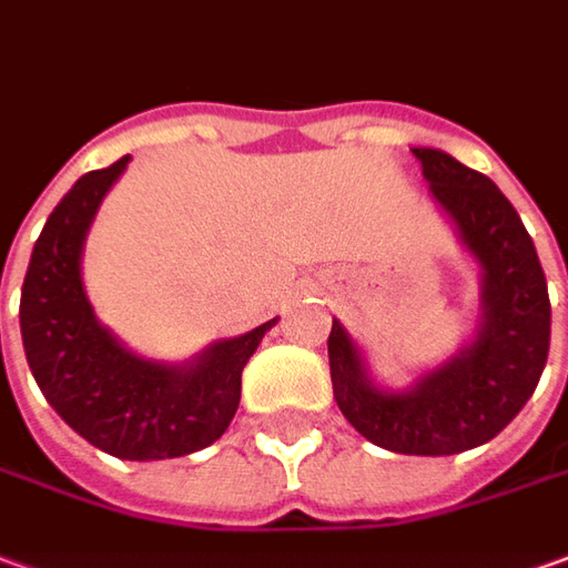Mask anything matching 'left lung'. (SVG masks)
Wrapping results in <instances>:
<instances>
[{
  "label": "left lung",
  "instance_id": "obj_1",
  "mask_svg": "<svg viewBox=\"0 0 568 568\" xmlns=\"http://www.w3.org/2000/svg\"><path fill=\"white\" fill-rule=\"evenodd\" d=\"M412 153L483 267V325L462 356L406 394H387L368 381L344 325L332 323V390L344 418L381 449L458 455L501 434L535 394L550 347V297L532 236L505 193L443 150Z\"/></svg>",
  "mask_w": 568,
  "mask_h": 568
}]
</instances>
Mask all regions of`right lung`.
Returning a JSON list of instances; mask_svg holds the SVG:
<instances>
[{
    "mask_svg": "<svg viewBox=\"0 0 568 568\" xmlns=\"http://www.w3.org/2000/svg\"><path fill=\"white\" fill-rule=\"evenodd\" d=\"M125 165L129 156L82 174L54 205L23 276L21 335L39 390L82 439L122 462H160L205 449L227 430L245 363L273 323L178 368L134 356L94 320L79 257L91 217Z\"/></svg>",
    "mask_w": 568,
    "mask_h": 568,
    "instance_id": "1",
    "label": "right lung"
}]
</instances>
